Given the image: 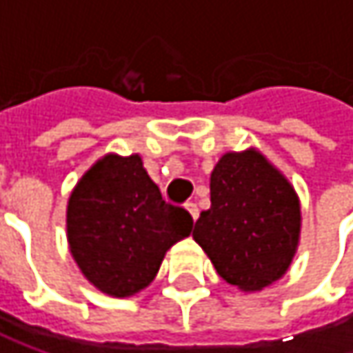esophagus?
I'll return each instance as SVG.
<instances>
[{
  "label": "esophagus",
  "mask_w": 353,
  "mask_h": 353,
  "mask_svg": "<svg viewBox=\"0 0 353 353\" xmlns=\"http://www.w3.org/2000/svg\"><path fill=\"white\" fill-rule=\"evenodd\" d=\"M185 210L190 212V216H192L194 223H196V219H198V206H196L194 202H188V204H185Z\"/></svg>",
  "instance_id": "1"
}]
</instances>
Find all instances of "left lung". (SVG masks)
<instances>
[{
  "label": "left lung",
  "instance_id": "8db88e82",
  "mask_svg": "<svg viewBox=\"0 0 353 353\" xmlns=\"http://www.w3.org/2000/svg\"><path fill=\"white\" fill-rule=\"evenodd\" d=\"M192 237L225 282L261 290L286 274L296 253L299 196L257 149L225 153L210 174V208Z\"/></svg>",
  "mask_w": 353,
  "mask_h": 353
}]
</instances>
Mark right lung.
I'll list each match as a JSON object with an SVG mask.
<instances>
[{"label":"right lung","instance_id":"obj_1","mask_svg":"<svg viewBox=\"0 0 353 353\" xmlns=\"http://www.w3.org/2000/svg\"><path fill=\"white\" fill-rule=\"evenodd\" d=\"M188 210L168 204L141 155H104L77 181L67 204V241L81 274L104 294L147 288L168 249L192 231Z\"/></svg>","mask_w":353,"mask_h":353}]
</instances>
